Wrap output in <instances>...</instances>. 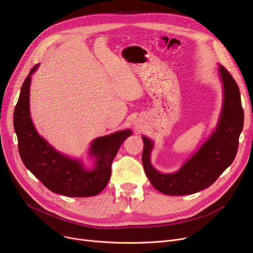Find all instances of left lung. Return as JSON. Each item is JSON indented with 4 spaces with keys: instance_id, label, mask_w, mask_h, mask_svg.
<instances>
[{
    "instance_id": "8db88e82",
    "label": "left lung",
    "mask_w": 253,
    "mask_h": 253,
    "mask_svg": "<svg viewBox=\"0 0 253 253\" xmlns=\"http://www.w3.org/2000/svg\"><path fill=\"white\" fill-rule=\"evenodd\" d=\"M223 84V104L218 125L202 147L183 167L172 173H161L150 162L153 142L146 136L142 150V167L154 188L168 195H187L211 186L233 163L244 125V111L239 86L233 76L219 65Z\"/></svg>"
}]
</instances>
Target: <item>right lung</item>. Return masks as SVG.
Segmentation results:
<instances>
[{
  "label": "right lung",
  "instance_id": "add662e5",
  "mask_svg": "<svg viewBox=\"0 0 253 253\" xmlns=\"http://www.w3.org/2000/svg\"><path fill=\"white\" fill-rule=\"evenodd\" d=\"M37 68L38 64L25 80L14 109L13 124L20 158L25 167L54 193L71 197L97 195L111 178L112 163L121 145L132 132L127 129L95 138L90 148V156L95 158V168L91 170L85 169L79 160L54 150L37 133L30 116L31 75Z\"/></svg>",
  "mask_w": 253,
  "mask_h": 253
}]
</instances>
